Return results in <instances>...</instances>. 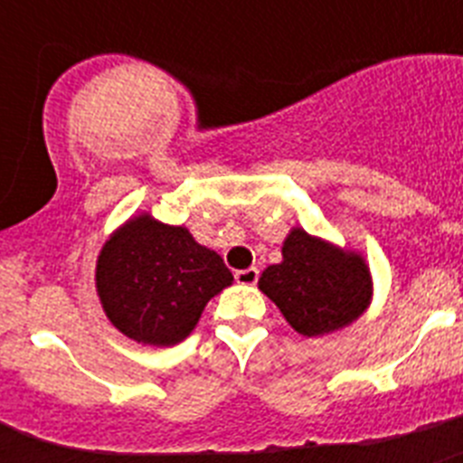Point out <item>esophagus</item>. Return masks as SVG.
<instances>
[{
  "mask_svg": "<svg viewBox=\"0 0 463 463\" xmlns=\"http://www.w3.org/2000/svg\"><path fill=\"white\" fill-rule=\"evenodd\" d=\"M234 278H236V282H239V285H255L257 278H260V271H257L255 267L241 269V271L234 273Z\"/></svg>",
  "mask_w": 463,
  "mask_h": 463,
  "instance_id": "esophagus-1",
  "label": "esophagus"
}]
</instances>
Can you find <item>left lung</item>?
<instances>
[{"mask_svg":"<svg viewBox=\"0 0 463 463\" xmlns=\"http://www.w3.org/2000/svg\"><path fill=\"white\" fill-rule=\"evenodd\" d=\"M260 289L301 336H325L357 322L373 298V278L362 252L292 227L282 261L264 269Z\"/></svg>","mask_w":463,"mask_h":463,"instance_id":"1","label":"left lung"}]
</instances>
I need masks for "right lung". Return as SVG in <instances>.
<instances>
[{"label": "right lung", "instance_id": "add662e5", "mask_svg": "<svg viewBox=\"0 0 463 463\" xmlns=\"http://www.w3.org/2000/svg\"><path fill=\"white\" fill-rule=\"evenodd\" d=\"M234 282L222 257L187 227L138 213L101 245L94 285L110 325L141 345L185 341L215 294Z\"/></svg>", "mask_w": 463, "mask_h": 463}]
</instances>
